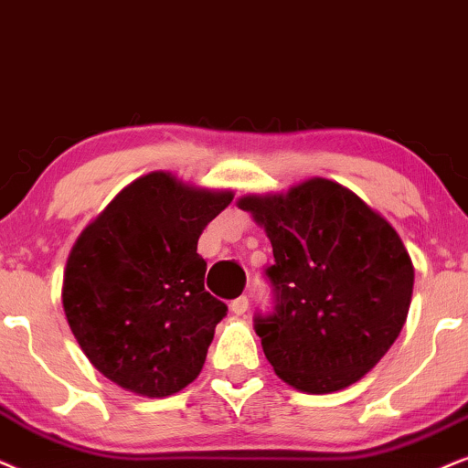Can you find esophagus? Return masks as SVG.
Masks as SVG:
<instances>
[{
    "instance_id": "esophagus-1",
    "label": "esophagus",
    "mask_w": 468,
    "mask_h": 468,
    "mask_svg": "<svg viewBox=\"0 0 468 468\" xmlns=\"http://www.w3.org/2000/svg\"><path fill=\"white\" fill-rule=\"evenodd\" d=\"M230 311L235 313V315H244L248 311V298L246 295H239V298H235L233 303H230Z\"/></svg>"
}]
</instances>
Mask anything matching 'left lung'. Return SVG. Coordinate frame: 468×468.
Here are the masks:
<instances>
[{
    "label": "left lung",
    "mask_w": 468,
    "mask_h": 468,
    "mask_svg": "<svg viewBox=\"0 0 468 468\" xmlns=\"http://www.w3.org/2000/svg\"><path fill=\"white\" fill-rule=\"evenodd\" d=\"M263 224L274 306L254 315L265 358L304 393L350 387L404 328L415 270L395 229L356 194L311 179L238 203Z\"/></svg>",
    "instance_id": "obj_1"
}]
</instances>
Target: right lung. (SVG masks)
<instances>
[{
  "instance_id": "1",
  "label": "right lung",
  "mask_w": 468,
  "mask_h": 468,
  "mask_svg": "<svg viewBox=\"0 0 468 468\" xmlns=\"http://www.w3.org/2000/svg\"><path fill=\"white\" fill-rule=\"evenodd\" d=\"M233 200L151 173L127 186L75 241L64 270L69 326L105 378L146 398L203 369L227 304L205 289L198 238Z\"/></svg>"
}]
</instances>
